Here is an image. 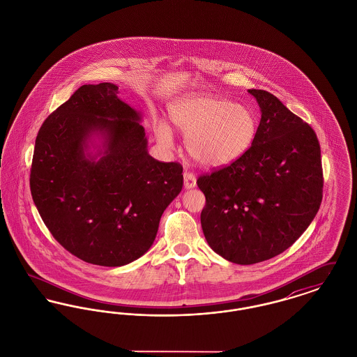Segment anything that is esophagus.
Returning a JSON list of instances; mask_svg holds the SVG:
<instances>
[{
  "mask_svg": "<svg viewBox=\"0 0 357 357\" xmlns=\"http://www.w3.org/2000/svg\"><path fill=\"white\" fill-rule=\"evenodd\" d=\"M183 178H185V188L186 190H190V188H194V187L197 186V178H195V175L192 172L185 171Z\"/></svg>",
  "mask_w": 357,
  "mask_h": 357,
  "instance_id": "1",
  "label": "esophagus"
}]
</instances>
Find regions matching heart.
<instances>
[{
    "label": "heart",
    "mask_w": 357,
    "mask_h": 357,
    "mask_svg": "<svg viewBox=\"0 0 357 357\" xmlns=\"http://www.w3.org/2000/svg\"><path fill=\"white\" fill-rule=\"evenodd\" d=\"M170 119L186 136L188 155L207 169L226 167L250 150L258 132V116L249 105L197 93L172 102ZM156 137L170 147V127L156 124Z\"/></svg>",
    "instance_id": "obj_1"
}]
</instances>
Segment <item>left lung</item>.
<instances>
[{
  "label": "left lung",
  "mask_w": 357,
  "mask_h": 357,
  "mask_svg": "<svg viewBox=\"0 0 357 357\" xmlns=\"http://www.w3.org/2000/svg\"><path fill=\"white\" fill-rule=\"evenodd\" d=\"M248 92L261 109L253 146L237 162L197 181L206 197L204 238L217 255L238 265L285 252L313 221L323 199L314 131L268 91Z\"/></svg>",
  "instance_id": "left-lung-1"
}]
</instances>
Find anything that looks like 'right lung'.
Wrapping results in <instances>:
<instances>
[{
  "instance_id": "add662e5",
  "label": "right lung",
  "mask_w": 357,
  "mask_h": 357,
  "mask_svg": "<svg viewBox=\"0 0 357 357\" xmlns=\"http://www.w3.org/2000/svg\"><path fill=\"white\" fill-rule=\"evenodd\" d=\"M118 85L85 84L43 123L31 191L52 236L88 264L123 266L149 252L182 166L149 153L142 114Z\"/></svg>"
}]
</instances>
